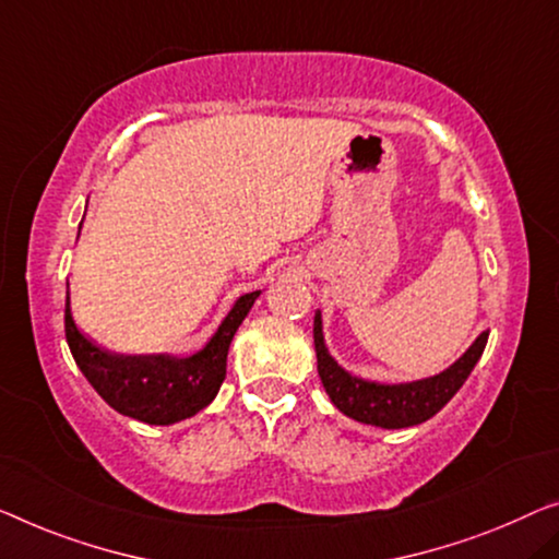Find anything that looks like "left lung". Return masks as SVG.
Masks as SVG:
<instances>
[{
    "label": "left lung",
    "instance_id": "obj_1",
    "mask_svg": "<svg viewBox=\"0 0 559 559\" xmlns=\"http://www.w3.org/2000/svg\"><path fill=\"white\" fill-rule=\"evenodd\" d=\"M487 336L489 331L479 333L460 359L449 366L447 371L437 373V377L409 381V384H377V381L352 377L346 369H341L336 359L329 354L326 344H323L321 311H316L313 319V346L316 359H319V377L333 406L356 421L381 429H404L431 419L462 389L474 364L479 361L481 352H485Z\"/></svg>",
    "mask_w": 559,
    "mask_h": 559
}]
</instances>
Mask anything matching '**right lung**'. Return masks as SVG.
Wrapping results in <instances>:
<instances>
[{
  "mask_svg": "<svg viewBox=\"0 0 559 559\" xmlns=\"http://www.w3.org/2000/svg\"><path fill=\"white\" fill-rule=\"evenodd\" d=\"M261 290L240 296L213 338L198 354L178 359L168 354L124 356L97 346L72 319L70 294L64 301V336L74 364L99 396L130 419L175 424L195 416L213 402L226 379L230 341Z\"/></svg>",
  "mask_w": 559,
  "mask_h": 559,
  "instance_id": "right-lung-1",
  "label": "right lung"
}]
</instances>
